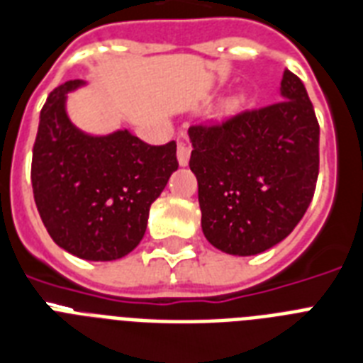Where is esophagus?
Segmentation results:
<instances>
[{"label": "esophagus", "mask_w": 363, "mask_h": 363, "mask_svg": "<svg viewBox=\"0 0 363 363\" xmlns=\"http://www.w3.org/2000/svg\"><path fill=\"white\" fill-rule=\"evenodd\" d=\"M190 152H191L190 143H186V141H181V143H179V147H177V158H179V164H181V166H186L188 160H190Z\"/></svg>", "instance_id": "esophagus-1"}]
</instances>
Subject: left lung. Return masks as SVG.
Returning <instances> with one entry per match:
<instances>
[{"mask_svg":"<svg viewBox=\"0 0 363 363\" xmlns=\"http://www.w3.org/2000/svg\"><path fill=\"white\" fill-rule=\"evenodd\" d=\"M281 99L188 128L203 233L231 255L281 242L313 199L319 121L302 79L289 69Z\"/></svg>","mask_w":363,"mask_h":363,"instance_id":"1","label":"left lung"}]
</instances>
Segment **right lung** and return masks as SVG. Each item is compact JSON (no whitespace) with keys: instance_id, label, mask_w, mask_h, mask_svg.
<instances>
[{"instance_id":"right-lung-1","label":"right lung","mask_w":363,"mask_h":363,"mask_svg":"<svg viewBox=\"0 0 363 363\" xmlns=\"http://www.w3.org/2000/svg\"><path fill=\"white\" fill-rule=\"evenodd\" d=\"M55 87L40 110L31 160L38 214L54 242L87 261H113L141 242L152 201L179 167L177 143L149 145L126 130L104 138L79 132Z\"/></svg>"}]
</instances>
